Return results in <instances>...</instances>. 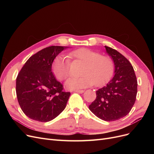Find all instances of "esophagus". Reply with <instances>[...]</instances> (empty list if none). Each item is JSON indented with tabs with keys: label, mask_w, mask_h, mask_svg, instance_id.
I'll return each instance as SVG.
<instances>
[{
	"label": "esophagus",
	"mask_w": 154,
	"mask_h": 154,
	"mask_svg": "<svg viewBox=\"0 0 154 154\" xmlns=\"http://www.w3.org/2000/svg\"><path fill=\"white\" fill-rule=\"evenodd\" d=\"M84 90H74V92H78V93H80V94H82V93L84 92Z\"/></svg>",
	"instance_id": "1"
}]
</instances>
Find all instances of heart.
<instances>
[{
    "mask_svg": "<svg viewBox=\"0 0 154 154\" xmlns=\"http://www.w3.org/2000/svg\"><path fill=\"white\" fill-rule=\"evenodd\" d=\"M69 57L83 64L80 78H70L66 83L69 89L75 90L91 87H101L109 82L114 72V63L109 56L87 48H80L71 51ZM70 63L68 58L58 56L54 59L52 70L54 75L60 81L65 80L70 73Z\"/></svg>",
    "mask_w": 154,
    "mask_h": 154,
    "instance_id": "heart-1",
    "label": "heart"
}]
</instances>
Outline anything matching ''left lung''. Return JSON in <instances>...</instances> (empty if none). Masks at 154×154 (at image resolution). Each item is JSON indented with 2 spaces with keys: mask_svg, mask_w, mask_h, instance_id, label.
<instances>
[{
  "mask_svg": "<svg viewBox=\"0 0 154 154\" xmlns=\"http://www.w3.org/2000/svg\"><path fill=\"white\" fill-rule=\"evenodd\" d=\"M114 63V76L106 85L96 91L88 108L100 119L113 122L127 116L136 99L137 82L131 63L116 50L105 46Z\"/></svg>",
  "mask_w": 154,
  "mask_h": 154,
  "instance_id": "left-lung-1",
  "label": "left lung"
}]
</instances>
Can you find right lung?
Masks as SVG:
<instances>
[{
    "mask_svg": "<svg viewBox=\"0 0 154 154\" xmlns=\"http://www.w3.org/2000/svg\"><path fill=\"white\" fill-rule=\"evenodd\" d=\"M67 47L50 46L27 60L16 80L17 100L24 113L41 122L53 120L66 106L71 93L63 91L56 80L52 64L57 55Z\"/></svg>",
    "mask_w": 154,
    "mask_h": 154,
    "instance_id": "1",
    "label": "right lung"
}]
</instances>
